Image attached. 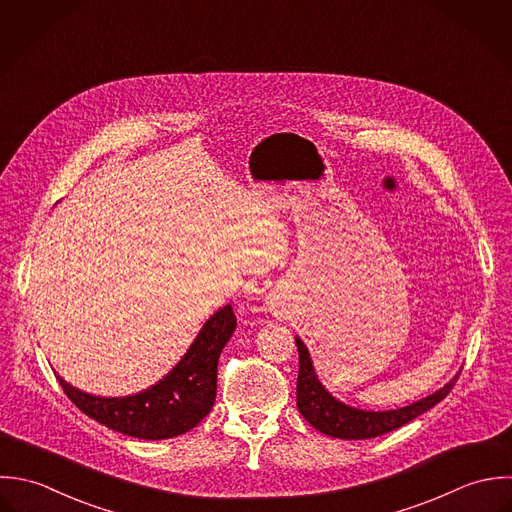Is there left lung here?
Here are the masks:
<instances>
[{"label": "left lung", "mask_w": 512, "mask_h": 512, "mask_svg": "<svg viewBox=\"0 0 512 512\" xmlns=\"http://www.w3.org/2000/svg\"><path fill=\"white\" fill-rule=\"evenodd\" d=\"M298 353H300V373H298V411L304 415V419L316 427L320 433L336 437V439H371L379 437L383 433H389L415 417L423 415L431 407H435L439 401H443L449 391L453 389L459 373L445 383L439 391L411 403L399 409L389 411H365L351 405H345L340 399H336L318 379V373L314 369V361L310 357V351L306 343L296 338Z\"/></svg>", "instance_id": "left-lung-1"}]
</instances>
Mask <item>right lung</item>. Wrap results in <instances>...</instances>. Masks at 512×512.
<instances>
[{
    "label": "right lung",
    "instance_id": "obj_1",
    "mask_svg": "<svg viewBox=\"0 0 512 512\" xmlns=\"http://www.w3.org/2000/svg\"><path fill=\"white\" fill-rule=\"evenodd\" d=\"M236 330L232 306H222L200 328L182 359L155 385L127 397L85 393L57 375L67 397L91 419L129 437L161 441L196 427L216 399V369Z\"/></svg>",
    "mask_w": 512,
    "mask_h": 512
}]
</instances>
